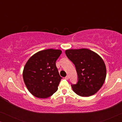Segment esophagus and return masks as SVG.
Returning <instances> with one entry per match:
<instances>
[{"label": "esophagus", "instance_id": "34e87169", "mask_svg": "<svg viewBox=\"0 0 122 122\" xmlns=\"http://www.w3.org/2000/svg\"><path fill=\"white\" fill-rule=\"evenodd\" d=\"M65 78H66V79L68 80V79H69V76H66V77H65Z\"/></svg>", "mask_w": 122, "mask_h": 122}]
</instances>
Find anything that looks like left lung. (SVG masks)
Listing matches in <instances>:
<instances>
[{
	"label": "left lung",
	"mask_w": 122,
	"mask_h": 122,
	"mask_svg": "<svg viewBox=\"0 0 122 122\" xmlns=\"http://www.w3.org/2000/svg\"><path fill=\"white\" fill-rule=\"evenodd\" d=\"M66 54L75 65L78 74L77 83L71 85L73 91L81 97L94 95L106 78V66L102 58L86 48L66 50Z\"/></svg>",
	"instance_id": "1"
}]
</instances>
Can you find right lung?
I'll use <instances>...</instances> for the list:
<instances>
[{
	"label": "right lung",
	"mask_w": 122,
	"mask_h": 122,
	"mask_svg": "<svg viewBox=\"0 0 122 122\" xmlns=\"http://www.w3.org/2000/svg\"><path fill=\"white\" fill-rule=\"evenodd\" d=\"M61 54L59 49L43 50L31 56L25 65L23 72L24 83L36 97L48 98L58 90L62 78L56 62Z\"/></svg>",
	"instance_id": "right-lung-1"
}]
</instances>
